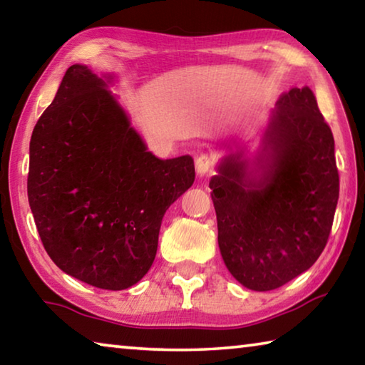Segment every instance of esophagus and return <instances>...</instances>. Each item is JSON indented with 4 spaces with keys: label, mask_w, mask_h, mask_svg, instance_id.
I'll list each match as a JSON object with an SVG mask.
<instances>
[{
    "label": "esophagus",
    "mask_w": 365,
    "mask_h": 365,
    "mask_svg": "<svg viewBox=\"0 0 365 365\" xmlns=\"http://www.w3.org/2000/svg\"><path fill=\"white\" fill-rule=\"evenodd\" d=\"M214 168V159L209 154H201L196 159V172L197 175H206L211 174Z\"/></svg>",
    "instance_id": "obj_1"
}]
</instances>
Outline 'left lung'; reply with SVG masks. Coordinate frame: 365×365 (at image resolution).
Listing matches in <instances>:
<instances>
[{
    "mask_svg": "<svg viewBox=\"0 0 365 365\" xmlns=\"http://www.w3.org/2000/svg\"><path fill=\"white\" fill-rule=\"evenodd\" d=\"M264 143L256 174L237 153L209 182L222 259L255 292L280 288L317 261L339 196L335 141L309 86L279 98Z\"/></svg>",
    "mask_w": 365,
    "mask_h": 365,
    "instance_id": "obj_1",
    "label": "left lung"
}]
</instances>
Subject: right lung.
<instances>
[{
	"mask_svg": "<svg viewBox=\"0 0 365 365\" xmlns=\"http://www.w3.org/2000/svg\"><path fill=\"white\" fill-rule=\"evenodd\" d=\"M67 69L30 140L29 205L48 256L67 275L125 289L156 257L160 222L195 182L191 156L159 159L108 83Z\"/></svg>",
	"mask_w": 365,
	"mask_h": 365,
	"instance_id": "obj_1",
	"label": "right lung"
}]
</instances>
